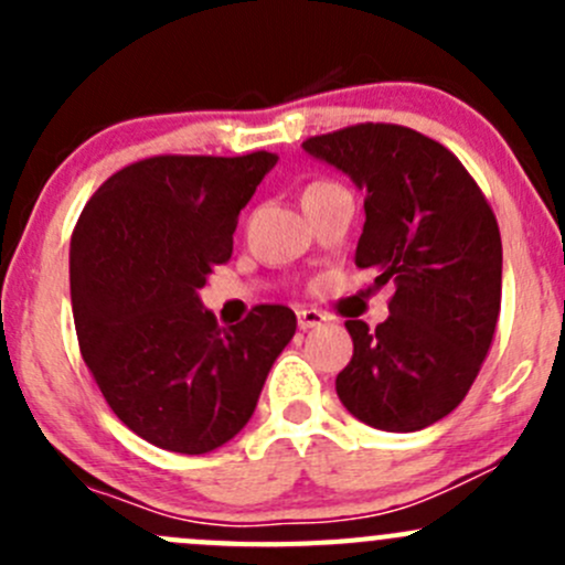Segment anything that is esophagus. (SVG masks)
I'll return each instance as SVG.
<instances>
[{
  "label": "esophagus",
  "instance_id": "esophagus-1",
  "mask_svg": "<svg viewBox=\"0 0 565 565\" xmlns=\"http://www.w3.org/2000/svg\"><path fill=\"white\" fill-rule=\"evenodd\" d=\"M322 322H328V317L322 315V311L317 309H300L298 311V324L300 330H311V328H319Z\"/></svg>",
  "mask_w": 565,
  "mask_h": 565
}]
</instances>
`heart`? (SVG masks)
I'll list each match as a JSON object with an SVG mask.
<instances>
[{
    "mask_svg": "<svg viewBox=\"0 0 565 565\" xmlns=\"http://www.w3.org/2000/svg\"><path fill=\"white\" fill-rule=\"evenodd\" d=\"M317 185H328V182H315V185H309V188H317Z\"/></svg>",
    "mask_w": 565,
    "mask_h": 565,
    "instance_id": "b5f03b06",
    "label": "heart"
}]
</instances>
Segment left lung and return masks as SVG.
Listing matches in <instances>:
<instances>
[{"mask_svg":"<svg viewBox=\"0 0 565 565\" xmlns=\"http://www.w3.org/2000/svg\"><path fill=\"white\" fill-rule=\"evenodd\" d=\"M303 150L366 193L355 265L393 284L391 317L347 319L341 404L383 431H418L459 407L492 344L503 289L498 218L459 158L404 125L363 122Z\"/></svg>","mask_w":565,"mask_h":565,"instance_id":"obj_1","label":"left lung"}]
</instances>
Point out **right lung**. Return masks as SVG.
Instances as JSON below:
<instances>
[{"mask_svg": "<svg viewBox=\"0 0 565 565\" xmlns=\"http://www.w3.org/2000/svg\"><path fill=\"white\" fill-rule=\"evenodd\" d=\"M276 152L156 156L111 174L78 215L71 300L100 393L141 440L174 454L230 443L292 341L287 306H256L218 328L199 300L232 256L237 215Z\"/></svg>", "mask_w": 565, "mask_h": 565, "instance_id": "obj_1", "label": "right lung"}]
</instances>
